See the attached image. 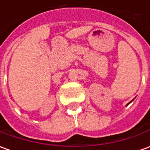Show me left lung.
I'll return each mask as SVG.
<instances>
[{
	"label": "left lung",
	"instance_id": "left-lung-1",
	"mask_svg": "<svg viewBox=\"0 0 150 150\" xmlns=\"http://www.w3.org/2000/svg\"><path fill=\"white\" fill-rule=\"evenodd\" d=\"M132 101H133V100H132ZM132 101H131V102H130V103H127V105H128V104H130V103H131V102H132Z\"/></svg>",
	"mask_w": 150,
	"mask_h": 150
}]
</instances>
